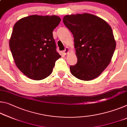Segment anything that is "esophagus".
<instances>
[{"mask_svg":"<svg viewBox=\"0 0 127 127\" xmlns=\"http://www.w3.org/2000/svg\"><path fill=\"white\" fill-rule=\"evenodd\" d=\"M69 47H66L65 49L63 51V53L65 54V55H67L68 53H69Z\"/></svg>","mask_w":127,"mask_h":127,"instance_id":"34e87169","label":"esophagus"}]
</instances>
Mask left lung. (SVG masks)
<instances>
[{
	"mask_svg": "<svg viewBox=\"0 0 127 127\" xmlns=\"http://www.w3.org/2000/svg\"><path fill=\"white\" fill-rule=\"evenodd\" d=\"M63 23L74 38L77 63L70 66L78 79L90 81L98 77L110 64L116 47L111 27L105 20L84 13L64 16Z\"/></svg>",
	"mask_w": 127,
	"mask_h": 127,
	"instance_id": "obj_1",
	"label": "left lung"
}]
</instances>
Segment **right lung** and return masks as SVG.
I'll list each match as a JSON object with an SVG mask.
<instances>
[{"label": "right lung", "mask_w": 127, "mask_h": 127, "mask_svg": "<svg viewBox=\"0 0 127 127\" xmlns=\"http://www.w3.org/2000/svg\"><path fill=\"white\" fill-rule=\"evenodd\" d=\"M58 16L31 15L14 25L9 45L16 65L26 76L34 80L47 77L55 62L61 57L56 51L53 35L59 25Z\"/></svg>", "instance_id": "right-lung-1"}]
</instances>
